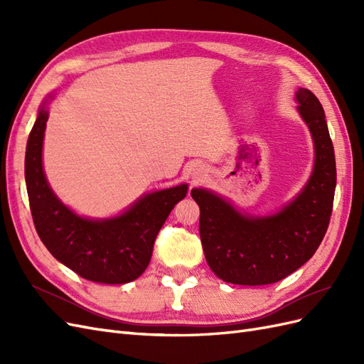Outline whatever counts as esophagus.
I'll use <instances>...</instances> for the list:
<instances>
[{
	"mask_svg": "<svg viewBox=\"0 0 364 364\" xmlns=\"http://www.w3.org/2000/svg\"><path fill=\"white\" fill-rule=\"evenodd\" d=\"M203 178V168H197V171L193 174L194 181H200Z\"/></svg>",
	"mask_w": 364,
	"mask_h": 364,
	"instance_id": "34e87169",
	"label": "esophagus"
}]
</instances>
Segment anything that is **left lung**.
Masks as SVG:
<instances>
[{"label": "left lung", "instance_id": "1", "mask_svg": "<svg viewBox=\"0 0 364 364\" xmlns=\"http://www.w3.org/2000/svg\"><path fill=\"white\" fill-rule=\"evenodd\" d=\"M296 102L314 142V167L293 200L274 214L252 215L206 188L191 190L200 208L199 230L206 262L225 282H278L304 266L325 237L337 179L334 147L317 97L299 87Z\"/></svg>", "mask_w": 364, "mask_h": 364}]
</instances>
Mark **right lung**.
I'll return each mask as SVG.
<instances>
[{
    "mask_svg": "<svg viewBox=\"0 0 364 364\" xmlns=\"http://www.w3.org/2000/svg\"><path fill=\"white\" fill-rule=\"evenodd\" d=\"M53 97L50 94L41 105L26 150V185L36 232L54 258L87 281H135L147 269L156 235L188 185L144 194L117 217L75 214L54 194L42 167L47 106Z\"/></svg>",
    "mask_w": 364,
    "mask_h": 364,
    "instance_id": "add662e5",
    "label": "right lung"
}]
</instances>
